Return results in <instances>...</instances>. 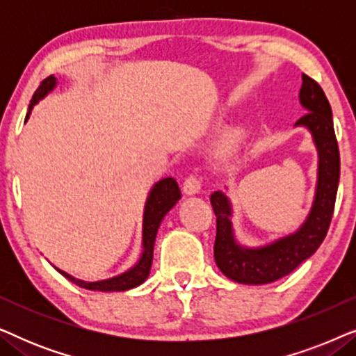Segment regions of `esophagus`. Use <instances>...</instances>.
<instances>
[{
  "mask_svg": "<svg viewBox=\"0 0 356 356\" xmlns=\"http://www.w3.org/2000/svg\"><path fill=\"white\" fill-rule=\"evenodd\" d=\"M199 189H201V178L197 175H189L183 183V193L191 196V194H197Z\"/></svg>",
  "mask_w": 356,
  "mask_h": 356,
  "instance_id": "obj_1",
  "label": "esophagus"
}]
</instances>
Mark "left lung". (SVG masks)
<instances>
[{"mask_svg":"<svg viewBox=\"0 0 356 356\" xmlns=\"http://www.w3.org/2000/svg\"><path fill=\"white\" fill-rule=\"evenodd\" d=\"M300 102L308 113L296 121V126H306L311 131L319 152L316 197L309 216L300 230L259 250L241 248L233 236L232 209L227 196L220 191L211 194V204L217 217L213 257L218 269L228 279L240 284H270L290 274L301 262L314 254L327 235L332 220L340 177V154L332 123V110L321 86L306 74H303Z\"/></svg>","mask_w":356,"mask_h":356,"instance_id":"left-lung-1","label":"left lung"}]
</instances>
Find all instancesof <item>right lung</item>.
I'll return each instance as SVG.
<instances>
[{"instance_id": "add662e5", "label": "right lung", "mask_w": 356, "mask_h": 356, "mask_svg": "<svg viewBox=\"0 0 356 356\" xmlns=\"http://www.w3.org/2000/svg\"><path fill=\"white\" fill-rule=\"evenodd\" d=\"M56 86L55 76H48L47 79H43L38 86V89L33 94L31 105H29V113L26 116V121L31 115V111L35 104L40 99H43L48 92L53 90V87ZM181 197V191H179L178 183L175 178H165L160 179V181L155 184L150 191L147 202H145V211H144V225H143V256L138 264H136L133 269H129L124 274L118 277H113V279L108 280H100V282H82L77 280L74 277H71L66 272L60 270L66 279H70L72 284L82 286V289L87 290H100V291H123L134 289L143 284V282L147 279L150 266H152V257H154V243L155 236H157V230L160 227V222L165 217L170 209H172L175 204L179 201Z\"/></svg>"}]
</instances>
